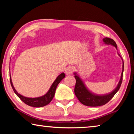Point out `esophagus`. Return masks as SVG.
Returning <instances> with one entry per match:
<instances>
[{
  "mask_svg": "<svg viewBox=\"0 0 134 134\" xmlns=\"http://www.w3.org/2000/svg\"><path fill=\"white\" fill-rule=\"evenodd\" d=\"M74 71V68L72 66H68L65 69V73L67 75H71L72 72Z\"/></svg>",
  "mask_w": 134,
  "mask_h": 134,
  "instance_id": "obj_1",
  "label": "esophagus"
}]
</instances>
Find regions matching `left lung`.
Listing matches in <instances>:
<instances>
[{
	"label": "left lung",
	"mask_w": 134,
	"mask_h": 134,
	"mask_svg": "<svg viewBox=\"0 0 134 134\" xmlns=\"http://www.w3.org/2000/svg\"><path fill=\"white\" fill-rule=\"evenodd\" d=\"M103 42H104L105 44H111L112 46H114L117 50V45L113 39L108 38V37H105V38L103 39ZM118 54L121 57L120 55L118 53ZM123 72L124 62L122 60V71L121 78L119 79L118 85L111 92L106 93L105 95H97L91 92L86 87L85 83L83 82L82 79L80 78L79 75L75 72L74 74L75 75V78L76 79V85L74 90L75 94L76 97L79 101L83 105H86V106L99 107L106 104L114 97V96L115 95V93L118 92L119 88H120L122 81Z\"/></svg>",
	"instance_id": "left-lung-1"
}]
</instances>
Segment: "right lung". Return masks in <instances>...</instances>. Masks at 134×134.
<instances>
[{"mask_svg": "<svg viewBox=\"0 0 134 134\" xmlns=\"http://www.w3.org/2000/svg\"><path fill=\"white\" fill-rule=\"evenodd\" d=\"M65 77V74L63 73V72L62 74H60L58 76L55 81H54L53 83L52 84V85L50 88H49L48 92H47L44 95L36 98H28L25 97L24 96L20 95V93H19L17 91H16L15 87L13 86L11 76H10V81L11 86L12 87L14 92L15 93V94L17 95L18 97L25 103V104H27V105H29V106L30 107L40 108L45 106V105L49 104V103L51 102V100H52L53 98L54 97V95H55L56 89L57 88V86L58 85V84L60 83V82L62 81Z\"/></svg>", "mask_w": 134, "mask_h": 134, "instance_id": "1", "label": "right lung"}]
</instances>
